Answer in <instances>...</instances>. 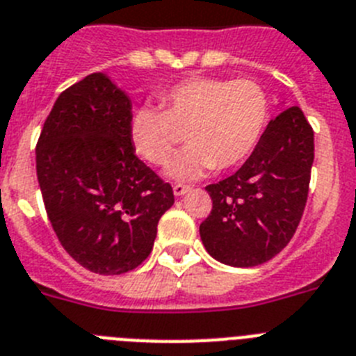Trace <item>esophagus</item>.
Returning <instances> with one entry per match:
<instances>
[{
	"label": "esophagus",
	"instance_id": "obj_1",
	"mask_svg": "<svg viewBox=\"0 0 356 356\" xmlns=\"http://www.w3.org/2000/svg\"><path fill=\"white\" fill-rule=\"evenodd\" d=\"M190 191V186H186V184H174V193L177 197L184 195V193H188Z\"/></svg>",
	"mask_w": 356,
	"mask_h": 356
}]
</instances>
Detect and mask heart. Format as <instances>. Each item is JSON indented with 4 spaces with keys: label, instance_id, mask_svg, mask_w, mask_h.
<instances>
[{
    "label": "heart",
    "instance_id": "obj_1",
    "mask_svg": "<svg viewBox=\"0 0 356 356\" xmlns=\"http://www.w3.org/2000/svg\"><path fill=\"white\" fill-rule=\"evenodd\" d=\"M161 107L143 105L132 114L131 141L152 165H166L186 132L190 147L168 166L182 181L202 177L213 168L240 165L258 147L270 102L254 80L191 76L161 92Z\"/></svg>",
    "mask_w": 356,
    "mask_h": 356
}]
</instances>
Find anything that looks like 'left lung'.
Segmentation results:
<instances>
[{
  "label": "left lung",
  "instance_id": "1",
  "mask_svg": "<svg viewBox=\"0 0 356 356\" xmlns=\"http://www.w3.org/2000/svg\"><path fill=\"white\" fill-rule=\"evenodd\" d=\"M314 131L299 107L265 129L231 177L206 186L213 209L200 224L206 251L231 267H256L286 247L307 206Z\"/></svg>",
  "mask_w": 356,
  "mask_h": 356
}]
</instances>
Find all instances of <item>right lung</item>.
Instances as JSON below:
<instances>
[{
  "mask_svg": "<svg viewBox=\"0 0 356 356\" xmlns=\"http://www.w3.org/2000/svg\"><path fill=\"white\" fill-rule=\"evenodd\" d=\"M132 102L104 73L54 104L35 147L37 181L58 242L88 270L118 276L150 254L174 191L131 141Z\"/></svg>",
  "mask_w": 356,
  "mask_h": 356,
  "instance_id": "obj_1",
  "label": "right lung"
}]
</instances>
